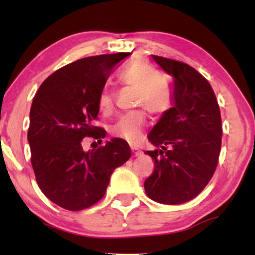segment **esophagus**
<instances>
[{"instance_id":"34e87169","label":"esophagus","mask_w":255,"mask_h":255,"mask_svg":"<svg viewBox=\"0 0 255 255\" xmlns=\"http://www.w3.org/2000/svg\"><path fill=\"white\" fill-rule=\"evenodd\" d=\"M131 152H133V154L135 157H139L140 154H141V151H139L137 150V148H135V147H131Z\"/></svg>"}]
</instances>
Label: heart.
Masks as SVG:
<instances>
[{"label": "heart", "mask_w": 255, "mask_h": 255, "mask_svg": "<svg viewBox=\"0 0 255 255\" xmlns=\"http://www.w3.org/2000/svg\"><path fill=\"white\" fill-rule=\"evenodd\" d=\"M119 81L135 90L134 105L148 111L153 118H160L171 109L174 103V87L169 79L159 74L151 64L142 61L128 63L119 73ZM113 105V93L104 89L98 98L99 109L102 113H109ZM145 126L144 111H134L121 116L111 127V133L129 142H135L144 135Z\"/></svg>", "instance_id": "obj_1"}]
</instances>
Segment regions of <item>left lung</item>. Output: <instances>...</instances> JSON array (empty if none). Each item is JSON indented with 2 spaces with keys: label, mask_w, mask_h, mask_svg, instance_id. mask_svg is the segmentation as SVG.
<instances>
[{
  "label": "left lung",
  "mask_w": 255,
  "mask_h": 255,
  "mask_svg": "<svg viewBox=\"0 0 255 255\" xmlns=\"http://www.w3.org/2000/svg\"><path fill=\"white\" fill-rule=\"evenodd\" d=\"M172 78L174 103L148 134L154 170L144 187L160 204L192 200L213 176L222 145L221 111L211 85L188 64L151 55Z\"/></svg>",
  "instance_id": "8db88e82"
}]
</instances>
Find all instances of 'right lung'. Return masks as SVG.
<instances>
[{
	"label": "right lung",
	"instance_id": "right-lung-1",
	"mask_svg": "<svg viewBox=\"0 0 255 255\" xmlns=\"http://www.w3.org/2000/svg\"><path fill=\"white\" fill-rule=\"evenodd\" d=\"M129 52L85 57L54 72L40 85L30 111L27 140L38 186L45 197L69 211H80L104 197L110 176L130 158L124 139L97 150H83L84 137H105L93 126L98 98L111 71Z\"/></svg>",
	"mask_w": 255,
	"mask_h": 255
}]
</instances>
